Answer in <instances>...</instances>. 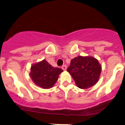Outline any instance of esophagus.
Listing matches in <instances>:
<instances>
[{"mask_svg":"<svg viewBox=\"0 0 125 125\" xmlns=\"http://www.w3.org/2000/svg\"><path fill=\"white\" fill-rule=\"evenodd\" d=\"M62 70H63L64 71H65V70H66V65H63V66H62Z\"/></svg>","mask_w":125,"mask_h":125,"instance_id":"obj_1","label":"esophagus"}]
</instances>
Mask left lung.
Returning a JSON list of instances; mask_svg holds the SVG:
<instances>
[{
  "label": "left lung",
  "instance_id": "left-lung-1",
  "mask_svg": "<svg viewBox=\"0 0 125 125\" xmlns=\"http://www.w3.org/2000/svg\"><path fill=\"white\" fill-rule=\"evenodd\" d=\"M67 71L79 88L87 89L97 83L101 72V66L95 58L78 56L71 60Z\"/></svg>",
  "mask_w": 125,
  "mask_h": 125
}]
</instances>
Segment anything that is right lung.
<instances>
[{
	"mask_svg": "<svg viewBox=\"0 0 125 125\" xmlns=\"http://www.w3.org/2000/svg\"><path fill=\"white\" fill-rule=\"evenodd\" d=\"M62 71V69L54 68L46 60H43L32 65L30 76L37 85L48 89L54 86Z\"/></svg>",
	"mask_w": 125,
	"mask_h": 125,
	"instance_id": "obj_1",
	"label": "right lung"
}]
</instances>
